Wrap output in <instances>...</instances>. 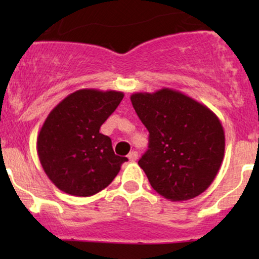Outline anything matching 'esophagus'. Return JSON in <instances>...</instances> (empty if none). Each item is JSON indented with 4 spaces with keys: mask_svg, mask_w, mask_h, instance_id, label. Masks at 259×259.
<instances>
[{
    "mask_svg": "<svg viewBox=\"0 0 259 259\" xmlns=\"http://www.w3.org/2000/svg\"><path fill=\"white\" fill-rule=\"evenodd\" d=\"M138 157H139V154L136 151H132V152L127 154V158H129L130 162H135V160L138 159Z\"/></svg>",
    "mask_w": 259,
    "mask_h": 259,
    "instance_id": "obj_1",
    "label": "esophagus"
}]
</instances>
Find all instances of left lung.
<instances>
[{
    "mask_svg": "<svg viewBox=\"0 0 259 259\" xmlns=\"http://www.w3.org/2000/svg\"><path fill=\"white\" fill-rule=\"evenodd\" d=\"M133 107L150 133L139 160L151 186L169 201L204 192L221 169L225 134L217 114L183 92L163 88L135 92Z\"/></svg>",
    "mask_w": 259,
    "mask_h": 259,
    "instance_id": "left-lung-1",
    "label": "left lung"
}]
</instances>
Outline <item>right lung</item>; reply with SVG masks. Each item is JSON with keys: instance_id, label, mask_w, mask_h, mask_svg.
<instances>
[{"instance_id": "right-lung-1", "label": "right lung", "mask_w": 259, "mask_h": 259, "mask_svg": "<svg viewBox=\"0 0 259 259\" xmlns=\"http://www.w3.org/2000/svg\"><path fill=\"white\" fill-rule=\"evenodd\" d=\"M123 97L121 91L80 89L49 113L37 134L36 151L44 171L61 191L89 197L119 173L127 158L114 153L100 127Z\"/></svg>"}]
</instances>
